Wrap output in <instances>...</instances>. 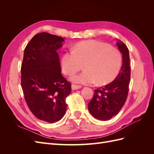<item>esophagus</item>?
<instances>
[{
	"mask_svg": "<svg viewBox=\"0 0 154 154\" xmlns=\"http://www.w3.org/2000/svg\"><path fill=\"white\" fill-rule=\"evenodd\" d=\"M82 87L81 85H74V84H72L71 85V88L72 90H78L79 88H80Z\"/></svg>",
	"mask_w": 154,
	"mask_h": 154,
	"instance_id": "34e87169",
	"label": "esophagus"
}]
</instances>
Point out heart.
<instances>
[{"instance_id":"heart-1","label":"heart","mask_w":154,"mask_h":154,"mask_svg":"<svg viewBox=\"0 0 154 154\" xmlns=\"http://www.w3.org/2000/svg\"><path fill=\"white\" fill-rule=\"evenodd\" d=\"M84 63L85 71L73 74L70 79L76 83L97 85L108 84L117 77L122 66L119 51L99 41H85L74 45L64 53L62 67L65 73L78 71Z\"/></svg>"}]
</instances>
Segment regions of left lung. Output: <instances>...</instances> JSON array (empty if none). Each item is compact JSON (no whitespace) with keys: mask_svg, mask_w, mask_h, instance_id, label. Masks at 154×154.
Segmentation results:
<instances>
[{"mask_svg":"<svg viewBox=\"0 0 154 154\" xmlns=\"http://www.w3.org/2000/svg\"><path fill=\"white\" fill-rule=\"evenodd\" d=\"M117 45L123 54V64L118 75L113 82L94 90L92 99L88 103L90 113L99 120H109L117 115L127 98L130 81L129 51L119 40Z\"/></svg>","mask_w":154,"mask_h":154,"instance_id":"1","label":"left lung"}]
</instances>
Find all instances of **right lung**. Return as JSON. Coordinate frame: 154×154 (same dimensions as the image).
Wrapping results in <instances>:
<instances>
[{
	"instance_id": "1",
	"label": "right lung",
	"mask_w": 154,
	"mask_h": 154,
	"mask_svg": "<svg viewBox=\"0 0 154 154\" xmlns=\"http://www.w3.org/2000/svg\"><path fill=\"white\" fill-rule=\"evenodd\" d=\"M64 39L48 32L32 37L24 49L21 66V85L31 112L50 123L61 119L66 113V99L71 84L61 74L57 51Z\"/></svg>"
}]
</instances>
